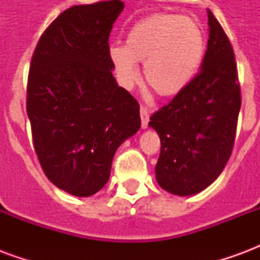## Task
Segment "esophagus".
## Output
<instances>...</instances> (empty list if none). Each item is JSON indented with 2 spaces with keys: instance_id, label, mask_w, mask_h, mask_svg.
<instances>
[{
  "instance_id": "34e87169",
  "label": "esophagus",
  "mask_w": 260,
  "mask_h": 260,
  "mask_svg": "<svg viewBox=\"0 0 260 260\" xmlns=\"http://www.w3.org/2000/svg\"><path fill=\"white\" fill-rule=\"evenodd\" d=\"M149 117H150V110L145 106H141V119L143 129H146L147 125H149Z\"/></svg>"
}]
</instances>
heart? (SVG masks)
Here are the masks:
<instances>
[{"label":"heart","instance_id":"obj_1","mask_svg":"<svg viewBox=\"0 0 260 260\" xmlns=\"http://www.w3.org/2000/svg\"><path fill=\"white\" fill-rule=\"evenodd\" d=\"M206 39L201 25L178 14H154L138 20L126 33L125 46L113 44L108 58L119 85L134 87L139 80L136 62H143L146 83L160 96L185 90L201 68Z\"/></svg>","mask_w":260,"mask_h":260}]
</instances>
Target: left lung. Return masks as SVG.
Masks as SVG:
<instances>
[{"mask_svg": "<svg viewBox=\"0 0 260 260\" xmlns=\"http://www.w3.org/2000/svg\"><path fill=\"white\" fill-rule=\"evenodd\" d=\"M209 40L201 72L150 117L161 149L156 180L173 195L199 193L216 181L234 146L241 90L231 43L207 9Z\"/></svg>", "mask_w": 260, "mask_h": 260, "instance_id": "1", "label": "left lung"}]
</instances>
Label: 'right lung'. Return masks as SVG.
Segmentation results:
<instances>
[{
	"instance_id": "right-lung-1",
	"label": "right lung",
	"mask_w": 260,
	"mask_h": 260,
	"mask_svg": "<svg viewBox=\"0 0 260 260\" xmlns=\"http://www.w3.org/2000/svg\"><path fill=\"white\" fill-rule=\"evenodd\" d=\"M119 0L71 7L33 53L26 110L43 171L74 196L107 184L119 145L141 128L139 104L117 83L108 37Z\"/></svg>"
}]
</instances>
